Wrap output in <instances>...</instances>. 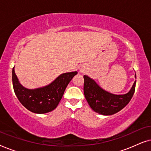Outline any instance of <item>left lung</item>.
<instances>
[{"label": "left lung", "instance_id": "8db88e82", "mask_svg": "<svg viewBox=\"0 0 151 151\" xmlns=\"http://www.w3.org/2000/svg\"><path fill=\"white\" fill-rule=\"evenodd\" d=\"M136 77V75L135 76ZM84 93L86 101L93 110L100 114H115L129 104L135 90L136 81L127 93L115 95L102 89L87 76H84Z\"/></svg>", "mask_w": 151, "mask_h": 151}]
</instances>
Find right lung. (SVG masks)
Masks as SVG:
<instances>
[{"mask_svg": "<svg viewBox=\"0 0 151 151\" xmlns=\"http://www.w3.org/2000/svg\"><path fill=\"white\" fill-rule=\"evenodd\" d=\"M77 71L61 74L54 81L44 87L28 89L20 84L14 67L12 69V83L20 102L33 113L42 114L54 110L61 100L68 84Z\"/></svg>", "mask_w": 151, "mask_h": 151, "instance_id": "1", "label": "right lung"}]
</instances>
